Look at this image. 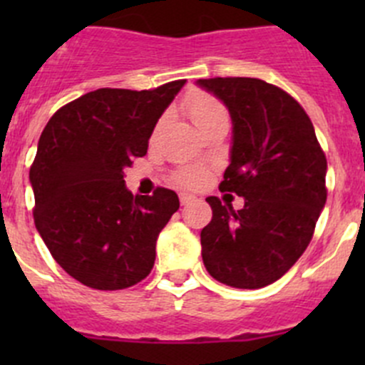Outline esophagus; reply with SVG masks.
Masks as SVG:
<instances>
[{"mask_svg": "<svg viewBox=\"0 0 365 365\" xmlns=\"http://www.w3.org/2000/svg\"><path fill=\"white\" fill-rule=\"evenodd\" d=\"M192 201H196V196H192V194H185V192L180 194V203L182 205H189L192 203Z\"/></svg>", "mask_w": 365, "mask_h": 365, "instance_id": "34e87169", "label": "esophagus"}]
</instances>
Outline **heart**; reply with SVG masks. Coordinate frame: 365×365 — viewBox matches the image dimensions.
I'll list each match as a JSON object with an SVG mask.
<instances>
[{"label":"heart","instance_id":"obj_1","mask_svg":"<svg viewBox=\"0 0 365 365\" xmlns=\"http://www.w3.org/2000/svg\"><path fill=\"white\" fill-rule=\"evenodd\" d=\"M187 113L200 130H205L219 120H227V111L222 102L208 93H192L185 102ZM206 171L203 168H182L173 175L175 183L185 189H196L206 182Z\"/></svg>","mask_w":365,"mask_h":365}]
</instances>
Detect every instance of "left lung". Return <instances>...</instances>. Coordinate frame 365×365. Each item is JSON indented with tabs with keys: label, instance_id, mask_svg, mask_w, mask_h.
Segmentation results:
<instances>
[{
	"label": "left lung",
	"instance_id": "obj_1",
	"mask_svg": "<svg viewBox=\"0 0 365 365\" xmlns=\"http://www.w3.org/2000/svg\"><path fill=\"white\" fill-rule=\"evenodd\" d=\"M233 121L230 165L219 189L244 197L233 210L206 197L212 220L201 231L208 274L257 289L281 279L304 254L327 203V157L307 113L281 88L254 77L197 79Z\"/></svg>",
	"mask_w": 365,
	"mask_h": 365
}]
</instances>
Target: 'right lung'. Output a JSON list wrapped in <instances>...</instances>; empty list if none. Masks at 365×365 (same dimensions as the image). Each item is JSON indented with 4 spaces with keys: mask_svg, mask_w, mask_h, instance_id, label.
<instances>
[{
    "mask_svg": "<svg viewBox=\"0 0 365 365\" xmlns=\"http://www.w3.org/2000/svg\"><path fill=\"white\" fill-rule=\"evenodd\" d=\"M183 84L90 91L58 109L40 135L29 169L35 226L56 263L88 288L123 289L152 272L157 238L180 201L164 187L134 196L123 169L146 155Z\"/></svg>",
    "mask_w": 365,
    "mask_h": 365,
    "instance_id": "1",
    "label": "right lung"
}]
</instances>
